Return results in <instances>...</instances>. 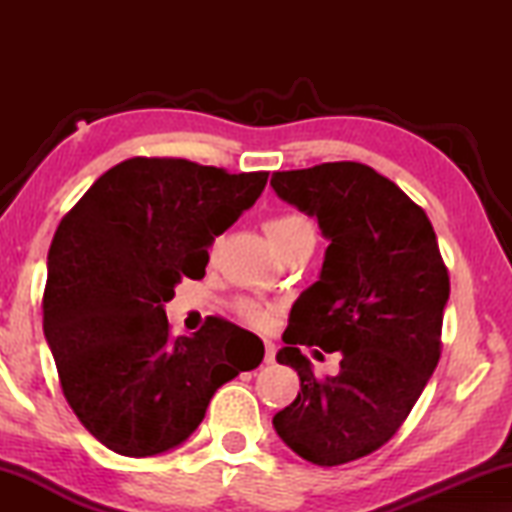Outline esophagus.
<instances>
[{"mask_svg": "<svg viewBox=\"0 0 512 512\" xmlns=\"http://www.w3.org/2000/svg\"><path fill=\"white\" fill-rule=\"evenodd\" d=\"M264 363H268V366H271V363H275V345L271 343V341H266L264 343Z\"/></svg>", "mask_w": 512, "mask_h": 512, "instance_id": "obj_1", "label": "esophagus"}]
</instances>
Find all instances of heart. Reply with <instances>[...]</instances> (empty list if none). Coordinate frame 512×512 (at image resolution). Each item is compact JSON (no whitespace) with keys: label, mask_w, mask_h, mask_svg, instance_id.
Segmentation results:
<instances>
[{"label":"heart","mask_w":512,"mask_h":512,"mask_svg":"<svg viewBox=\"0 0 512 512\" xmlns=\"http://www.w3.org/2000/svg\"><path fill=\"white\" fill-rule=\"evenodd\" d=\"M266 232L268 237H271L273 246L280 250V255L300 246L314 248L316 244V225L309 216L300 212H284V214L273 216V219L266 221ZM235 309L246 323L255 327H271L277 316V309L273 305H262V302L246 300V298L237 300Z\"/></svg>","instance_id":"b5f03b06"}]
</instances>
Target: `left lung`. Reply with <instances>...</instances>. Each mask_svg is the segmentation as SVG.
I'll use <instances>...</instances> for the list:
<instances>
[{
  "label": "left lung",
  "mask_w": 512,
  "mask_h": 512,
  "mask_svg": "<svg viewBox=\"0 0 512 512\" xmlns=\"http://www.w3.org/2000/svg\"><path fill=\"white\" fill-rule=\"evenodd\" d=\"M271 185L316 216L329 239L318 282L300 293L277 352L298 372L300 393L273 427L305 461L343 465L395 436L436 370L447 266L429 216L368 164L275 171ZM302 344L341 351L340 375L316 378Z\"/></svg>",
  "instance_id": "left-lung-1"
}]
</instances>
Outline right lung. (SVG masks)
Returning a JSON list of instances; mask_svg holds the SVG:
<instances>
[{"label":"right lung","mask_w":512,"mask_h":512,"mask_svg":"<svg viewBox=\"0 0 512 512\" xmlns=\"http://www.w3.org/2000/svg\"><path fill=\"white\" fill-rule=\"evenodd\" d=\"M266 180L268 171L131 158L60 221L42 327L67 404L112 452L144 458L185 443L216 388L262 363L264 345L259 354L239 345L257 336L216 316L171 339L164 302L183 277L201 280L214 237L255 205Z\"/></svg>","instance_id":"add662e5"}]
</instances>
